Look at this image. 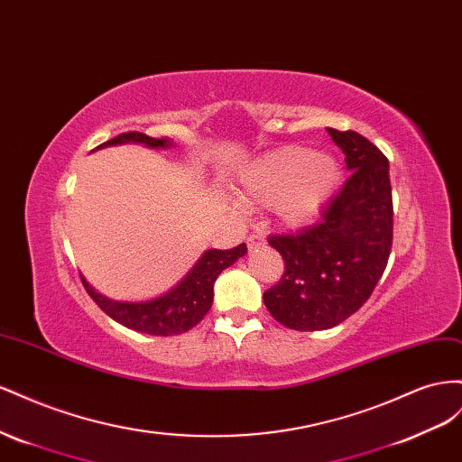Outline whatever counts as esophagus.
<instances>
[{"mask_svg": "<svg viewBox=\"0 0 462 462\" xmlns=\"http://www.w3.org/2000/svg\"><path fill=\"white\" fill-rule=\"evenodd\" d=\"M265 244V238H263L261 234H249L247 236V247H249V252H254V249H257L259 245H263Z\"/></svg>", "mask_w": 462, "mask_h": 462, "instance_id": "obj_1", "label": "esophagus"}]
</instances>
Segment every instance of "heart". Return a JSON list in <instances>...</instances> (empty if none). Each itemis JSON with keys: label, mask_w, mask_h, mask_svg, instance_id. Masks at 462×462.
<instances>
[{"label": "heart", "mask_w": 462, "mask_h": 462, "mask_svg": "<svg viewBox=\"0 0 462 462\" xmlns=\"http://www.w3.org/2000/svg\"><path fill=\"white\" fill-rule=\"evenodd\" d=\"M337 181L335 158L288 144L247 162L238 174V193L245 205L273 207L281 224L300 228L318 218Z\"/></svg>", "instance_id": "1"}]
</instances>
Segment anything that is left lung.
<instances>
[{"label": "left lung", "instance_id": "left-lung-1", "mask_svg": "<svg viewBox=\"0 0 462 462\" xmlns=\"http://www.w3.org/2000/svg\"><path fill=\"white\" fill-rule=\"evenodd\" d=\"M327 131L346 156L348 180L318 224L269 236L284 259V274L263 301L276 321L294 331H323L358 311L383 274L393 245L387 156L356 131Z\"/></svg>", "mask_w": 462, "mask_h": 462}]
</instances>
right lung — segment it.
Listing matches in <instances>:
<instances>
[{"label":"right lung","mask_w":462,"mask_h":462,"mask_svg":"<svg viewBox=\"0 0 462 462\" xmlns=\"http://www.w3.org/2000/svg\"><path fill=\"white\" fill-rule=\"evenodd\" d=\"M129 141L144 143L147 147H168L170 144L166 137H149L147 134H141V131H127V134H122L98 144L97 149ZM245 254V244H240L232 249H208V252H205L201 259L195 263V267L188 273L186 279H183L176 288H172L168 294L161 298L141 301V304L108 300L95 292L85 279L81 281L87 294L95 300V304L106 313L108 318L122 323L124 327L156 337L181 335L199 323L210 310V306H213V286L217 276Z\"/></svg>","instance_id":"obj_1"}]
</instances>
